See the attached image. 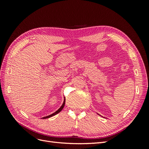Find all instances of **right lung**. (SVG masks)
<instances>
[{"label":"right lung","mask_w":149,"mask_h":149,"mask_svg":"<svg viewBox=\"0 0 149 149\" xmlns=\"http://www.w3.org/2000/svg\"><path fill=\"white\" fill-rule=\"evenodd\" d=\"M65 97H64L63 103V104L61 105V106L59 108V109H58L56 111H55V112H54V113H53V114H50V115H49V116H45V117H43V118H42V119H48V118H51V117H52V116H55V115L58 114L60 111H61V110H62L63 109V107H64V106H65Z\"/></svg>","instance_id":"right-lung-1"}]
</instances>
